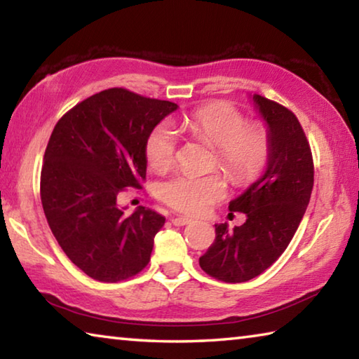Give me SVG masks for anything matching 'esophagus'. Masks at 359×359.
Instances as JSON below:
<instances>
[{
    "instance_id": "obj_1",
    "label": "esophagus",
    "mask_w": 359,
    "mask_h": 359,
    "mask_svg": "<svg viewBox=\"0 0 359 359\" xmlns=\"http://www.w3.org/2000/svg\"><path fill=\"white\" fill-rule=\"evenodd\" d=\"M191 222H193L191 218H188V217H182V215L172 218V224H175V226H185V224H190Z\"/></svg>"
}]
</instances>
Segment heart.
I'll list each match as a JSON object with an SVG mask.
<instances>
[{
	"label": "heart",
	"mask_w": 359,
	"mask_h": 359,
	"mask_svg": "<svg viewBox=\"0 0 359 359\" xmlns=\"http://www.w3.org/2000/svg\"><path fill=\"white\" fill-rule=\"evenodd\" d=\"M187 130L217 147V165L231 182L247 185L267 166L272 151L269 130L263 123H247L244 112L226 101H214L187 115ZM177 156V137L166 123H158L145 139V158L151 169L165 171ZM158 194L172 209L199 215L226 194V184L218 172L177 174L163 182Z\"/></svg>",
	"instance_id": "obj_1"
}]
</instances>
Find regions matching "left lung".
<instances>
[{"label": "left lung", "instance_id": "8db88e82", "mask_svg": "<svg viewBox=\"0 0 359 359\" xmlns=\"http://www.w3.org/2000/svg\"><path fill=\"white\" fill-rule=\"evenodd\" d=\"M272 142L264 175L229 203L247 215L242 226L215 224V241L199 258L205 274L226 283L252 280L272 266L293 239L311 201L313 158L296 115L278 102L253 96Z\"/></svg>", "mask_w": 359, "mask_h": 359}]
</instances>
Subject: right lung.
I'll return each mask as SVG.
<instances>
[{"mask_svg": "<svg viewBox=\"0 0 359 359\" xmlns=\"http://www.w3.org/2000/svg\"><path fill=\"white\" fill-rule=\"evenodd\" d=\"M175 109L107 88L69 109L52 131L41 169L42 209L66 257L95 280H126L149 264L165 217L142 205L125 215L117 198L142 188L145 139Z\"/></svg>", "mask_w": 359, "mask_h": 359, "instance_id": "1", "label": "right lung"}]
</instances>
